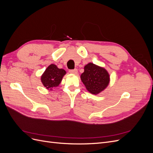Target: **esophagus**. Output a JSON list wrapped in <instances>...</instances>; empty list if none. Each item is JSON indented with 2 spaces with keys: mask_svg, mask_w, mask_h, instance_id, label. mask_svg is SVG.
<instances>
[{
  "mask_svg": "<svg viewBox=\"0 0 153 153\" xmlns=\"http://www.w3.org/2000/svg\"><path fill=\"white\" fill-rule=\"evenodd\" d=\"M78 72L77 69H70L69 70V73H72V74H76Z\"/></svg>",
  "mask_w": 153,
  "mask_h": 153,
  "instance_id": "esophagus-1",
  "label": "esophagus"
}]
</instances>
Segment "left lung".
Returning a JSON list of instances; mask_svg holds the SVG:
<instances>
[{
    "mask_svg": "<svg viewBox=\"0 0 153 153\" xmlns=\"http://www.w3.org/2000/svg\"><path fill=\"white\" fill-rule=\"evenodd\" d=\"M80 78L87 90L93 94H98L103 91L110 82V76L107 71L91 62L85 66L84 72L82 74Z\"/></svg>",
    "mask_w": 153,
    "mask_h": 153,
    "instance_id": "8db88e82",
    "label": "left lung"
}]
</instances>
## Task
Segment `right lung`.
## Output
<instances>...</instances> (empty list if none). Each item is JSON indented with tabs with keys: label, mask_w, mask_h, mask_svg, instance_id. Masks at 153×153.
I'll return each instance as SVG.
<instances>
[{
	"label": "right lung",
	"mask_w": 153,
	"mask_h": 153,
	"mask_svg": "<svg viewBox=\"0 0 153 153\" xmlns=\"http://www.w3.org/2000/svg\"><path fill=\"white\" fill-rule=\"evenodd\" d=\"M66 73L64 69H59L56 65L52 64L46 69L41 77V80L47 89L52 90L53 87H57L60 84Z\"/></svg>",
	"instance_id": "1"
}]
</instances>
